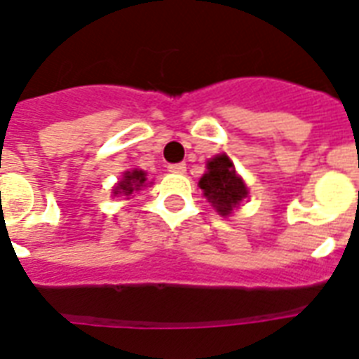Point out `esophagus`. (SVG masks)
Segmentation results:
<instances>
[{
    "instance_id": "esophagus-1",
    "label": "esophagus",
    "mask_w": 359,
    "mask_h": 359,
    "mask_svg": "<svg viewBox=\"0 0 359 359\" xmlns=\"http://www.w3.org/2000/svg\"><path fill=\"white\" fill-rule=\"evenodd\" d=\"M168 169L171 173H186V163H171L168 165Z\"/></svg>"
}]
</instances>
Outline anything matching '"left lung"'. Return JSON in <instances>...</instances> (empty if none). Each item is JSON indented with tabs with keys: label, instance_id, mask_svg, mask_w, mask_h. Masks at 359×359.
Segmentation results:
<instances>
[{
	"label": "left lung",
	"instance_id": "left-lung-1",
	"mask_svg": "<svg viewBox=\"0 0 359 359\" xmlns=\"http://www.w3.org/2000/svg\"><path fill=\"white\" fill-rule=\"evenodd\" d=\"M199 188L222 216L233 214V210L248 197V186L236 175L235 165L227 154H218L208 160L207 173L199 180Z\"/></svg>",
	"mask_w": 359,
	"mask_h": 359
}]
</instances>
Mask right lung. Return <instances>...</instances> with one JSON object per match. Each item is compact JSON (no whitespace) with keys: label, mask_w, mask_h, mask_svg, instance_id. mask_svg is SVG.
I'll list each match as a JSON object with an SVG mask.
<instances>
[{"label":"right lung","mask_w":359,"mask_h":359,"mask_svg":"<svg viewBox=\"0 0 359 359\" xmlns=\"http://www.w3.org/2000/svg\"><path fill=\"white\" fill-rule=\"evenodd\" d=\"M145 180H147V173L145 171H141V169H132V171H126L123 173V179L117 182V186L114 188V196H132L134 191L141 190L143 186H145Z\"/></svg>","instance_id":"right-lung-1"}]
</instances>
